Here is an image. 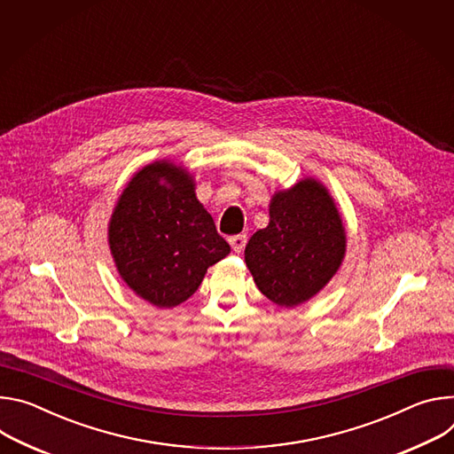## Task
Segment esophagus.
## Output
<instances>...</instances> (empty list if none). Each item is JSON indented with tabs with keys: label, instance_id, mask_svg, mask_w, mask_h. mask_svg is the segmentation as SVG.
I'll return each mask as SVG.
<instances>
[{
	"label": "esophagus",
	"instance_id": "1",
	"mask_svg": "<svg viewBox=\"0 0 454 454\" xmlns=\"http://www.w3.org/2000/svg\"><path fill=\"white\" fill-rule=\"evenodd\" d=\"M229 243H231V247H232V250L234 253H243V248H245V245H247V234H236V236H231L229 238Z\"/></svg>",
	"mask_w": 454,
	"mask_h": 454
}]
</instances>
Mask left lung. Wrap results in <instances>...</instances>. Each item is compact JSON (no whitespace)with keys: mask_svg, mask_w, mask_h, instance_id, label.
I'll list each match as a JSON object with an SVG mask.
<instances>
[{"mask_svg":"<svg viewBox=\"0 0 454 454\" xmlns=\"http://www.w3.org/2000/svg\"><path fill=\"white\" fill-rule=\"evenodd\" d=\"M270 222L245 247L256 286L279 307L314 297L339 270L346 232L326 187L305 178L270 200Z\"/></svg>","mask_w":454,"mask_h":454,"instance_id":"left-lung-1","label":"left lung"}]
</instances>
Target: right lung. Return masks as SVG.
I'll use <instances>...</instances> for the list:
<instances>
[{
	"mask_svg": "<svg viewBox=\"0 0 454 454\" xmlns=\"http://www.w3.org/2000/svg\"><path fill=\"white\" fill-rule=\"evenodd\" d=\"M117 270L147 303L173 309L229 253L194 194L192 176L173 162L142 168L122 191L108 227Z\"/></svg>",
	"mask_w": 454,
	"mask_h": 454,
	"instance_id": "add662e5",
	"label": "right lung"
}]
</instances>
